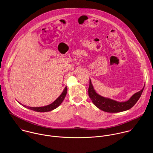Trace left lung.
Here are the masks:
<instances>
[{"label":"left lung","mask_w":153,"mask_h":153,"mask_svg":"<svg viewBox=\"0 0 153 153\" xmlns=\"http://www.w3.org/2000/svg\"><path fill=\"white\" fill-rule=\"evenodd\" d=\"M144 88V86L142 90L133 94L127 101L118 102L110 98L103 97L97 94L94 91L90 79L88 93L92 102L99 109L106 112L117 113L131 109L141 97Z\"/></svg>","instance_id":"left-lung-1"}]
</instances>
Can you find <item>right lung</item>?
<instances>
[{
	"label": "right lung",
	"mask_w": 153,
	"mask_h": 153,
	"mask_svg": "<svg viewBox=\"0 0 153 153\" xmlns=\"http://www.w3.org/2000/svg\"><path fill=\"white\" fill-rule=\"evenodd\" d=\"M67 86L64 88L63 92H62L61 94L60 95V96L55 100L52 103L45 106H42V107H30V106H27L26 105H22L23 106L30 109L32 111H36V112H49L51 111H53L54 109H55L56 108H57L58 106H59L61 105V103L62 102V101L64 100L66 94H67Z\"/></svg>",
	"instance_id": "right-lung-1"
}]
</instances>
